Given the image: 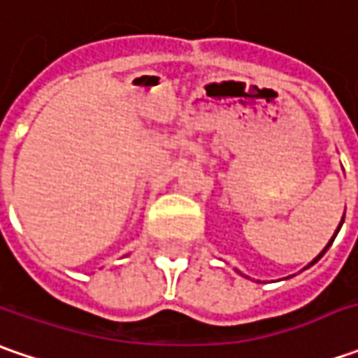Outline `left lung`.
I'll use <instances>...</instances> for the list:
<instances>
[{
    "mask_svg": "<svg viewBox=\"0 0 358 358\" xmlns=\"http://www.w3.org/2000/svg\"><path fill=\"white\" fill-rule=\"evenodd\" d=\"M343 221H345V215H343V219H341V223H338V227H337V231H335V235H333V237H331V241H329V243H327V247H324L323 251H321V253L317 255V257H315V259H313V261H310L309 265H307V267H305V268L313 267V265H315V263H317V261H319V259H321V257H323V255L327 253V251H329V247H331V245H333V241H335V237H337V233H338V231H341V227H343ZM235 273H239L241 277H245V279H249V277H247V275H243V273H241L239 268H235ZM291 277H295V275H291ZM287 279H289V277H287Z\"/></svg>",
    "mask_w": 358,
    "mask_h": 358,
    "instance_id": "1",
    "label": "left lung"
}]
</instances>
